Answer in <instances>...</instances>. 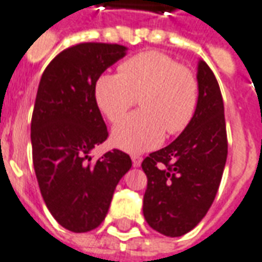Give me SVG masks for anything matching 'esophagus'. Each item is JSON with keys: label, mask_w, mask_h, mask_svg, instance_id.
<instances>
[{"label": "esophagus", "mask_w": 262, "mask_h": 262, "mask_svg": "<svg viewBox=\"0 0 262 262\" xmlns=\"http://www.w3.org/2000/svg\"><path fill=\"white\" fill-rule=\"evenodd\" d=\"M142 157H140V156H136V154H135V156H132V161H133V165H135V167H140V164H142Z\"/></svg>", "instance_id": "34e87169"}]
</instances>
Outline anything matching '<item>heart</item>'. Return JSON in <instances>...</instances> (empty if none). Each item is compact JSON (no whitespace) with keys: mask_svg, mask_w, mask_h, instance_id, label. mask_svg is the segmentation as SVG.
Segmentation results:
<instances>
[{"mask_svg":"<svg viewBox=\"0 0 262 262\" xmlns=\"http://www.w3.org/2000/svg\"><path fill=\"white\" fill-rule=\"evenodd\" d=\"M198 80L192 71L160 52H143L103 74L95 84V99L111 122H119L140 98L142 112L115 126L112 142L130 153L159 146L168 135L181 133L198 105Z\"/></svg>","mask_w":262,"mask_h":262,"instance_id":"heart-1","label":"heart"}]
</instances>
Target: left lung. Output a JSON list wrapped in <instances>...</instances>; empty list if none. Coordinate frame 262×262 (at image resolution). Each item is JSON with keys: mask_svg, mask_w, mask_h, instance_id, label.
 <instances>
[{"mask_svg": "<svg viewBox=\"0 0 262 262\" xmlns=\"http://www.w3.org/2000/svg\"><path fill=\"white\" fill-rule=\"evenodd\" d=\"M198 105L189 125L167 147L143 160L147 189L143 214L168 237L191 231L205 217L219 189L227 159L225 106L209 66L198 63Z\"/></svg>", "mask_w": 262, "mask_h": 262, "instance_id": "1", "label": "left lung"}]
</instances>
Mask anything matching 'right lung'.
Returning <instances> with one entry per match:
<instances>
[{"label":"right lung","mask_w":262,"mask_h":262,"mask_svg":"<svg viewBox=\"0 0 262 262\" xmlns=\"http://www.w3.org/2000/svg\"><path fill=\"white\" fill-rule=\"evenodd\" d=\"M126 50L111 43L75 45L50 61L39 82L31 123L33 167L50 213L74 233L102 223L115 188L132 167L129 154L118 148L98 160L90 156L108 137L95 84Z\"/></svg>","instance_id":"right-lung-1"}]
</instances>
